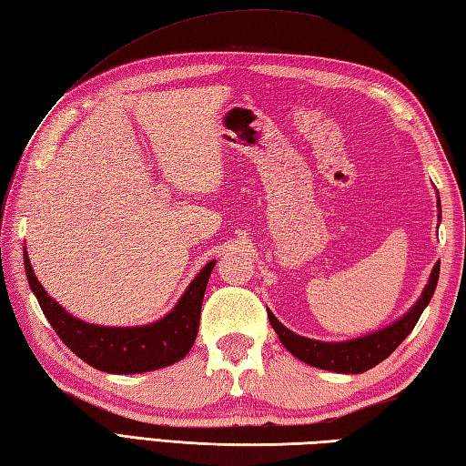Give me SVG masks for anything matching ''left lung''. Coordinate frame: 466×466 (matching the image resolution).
I'll return each instance as SVG.
<instances>
[{"label": "left lung", "mask_w": 466, "mask_h": 466, "mask_svg": "<svg viewBox=\"0 0 466 466\" xmlns=\"http://www.w3.org/2000/svg\"><path fill=\"white\" fill-rule=\"evenodd\" d=\"M437 202H439L437 208H439V222H441V198ZM439 274H441V262L434 264L427 286H424L419 300L410 306V310L407 314H402L399 320L384 326V329L359 336V339L340 340V342L314 340V339H306V336L296 334L290 329H286V326L276 319L270 310H268V319L274 332L279 334L280 342L284 344V349L292 356H296L299 360L322 370H332L340 374H360V372L370 370L372 366L382 362L384 359H389V356L397 350V346L410 334V330L417 326L422 310L429 306L434 290H437Z\"/></svg>", "instance_id": "left-lung-1"}]
</instances>
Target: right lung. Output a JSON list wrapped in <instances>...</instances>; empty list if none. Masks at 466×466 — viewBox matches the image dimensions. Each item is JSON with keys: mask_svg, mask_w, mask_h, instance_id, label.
<instances>
[{"mask_svg": "<svg viewBox=\"0 0 466 466\" xmlns=\"http://www.w3.org/2000/svg\"><path fill=\"white\" fill-rule=\"evenodd\" d=\"M29 289L59 339L94 369L110 374H140L170 366L190 352L200 326L208 279L216 260L208 262L164 319L144 326H102L84 322L62 309L46 292L24 250Z\"/></svg>", "mask_w": 466, "mask_h": 466, "instance_id": "obj_1", "label": "right lung"}]
</instances>
